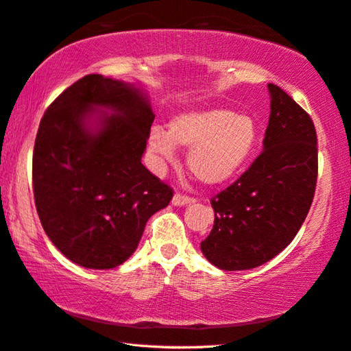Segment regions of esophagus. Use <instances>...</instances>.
Wrapping results in <instances>:
<instances>
[{
	"mask_svg": "<svg viewBox=\"0 0 351 351\" xmlns=\"http://www.w3.org/2000/svg\"><path fill=\"white\" fill-rule=\"evenodd\" d=\"M193 202H195V198L184 195V193H180V192H176L173 195V200H171V203H173L175 206H184V205H189V203H193Z\"/></svg>",
	"mask_w": 351,
	"mask_h": 351,
	"instance_id": "obj_1",
	"label": "esophagus"
}]
</instances>
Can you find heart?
Wrapping results in <instances>:
<instances>
[{"label": "heart", "instance_id": "b5f03b06", "mask_svg": "<svg viewBox=\"0 0 351 351\" xmlns=\"http://www.w3.org/2000/svg\"><path fill=\"white\" fill-rule=\"evenodd\" d=\"M254 119L227 108H206L182 113L170 123L169 134L156 128L149 149L160 160H173L175 145L192 148L187 164L192 175L209 186L237 176L257 145Z\"/></svg>", "mask_w": 351, "mask_h": 351}]
</instances>
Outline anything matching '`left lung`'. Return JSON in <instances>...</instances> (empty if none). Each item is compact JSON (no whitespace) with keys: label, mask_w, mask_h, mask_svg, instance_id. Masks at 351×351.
<instances>
[{"label":"left lung","mask_w":351,"mask_h":351,"mask_svg":"<svg viewBox=\"0 0 351 351\" xmlns=\"http://www.w3.org/2000/svg\"><path fill=\"white\" fill-rule=\"evenodd\" d=\"M271 113L263 151L244 173L211 198L214 226L202 252L223 271L252 269L289 245L309 213L318 151L312 118L269 83Z\"/></svg>","instance_id":"obj_1"}]
</instances>
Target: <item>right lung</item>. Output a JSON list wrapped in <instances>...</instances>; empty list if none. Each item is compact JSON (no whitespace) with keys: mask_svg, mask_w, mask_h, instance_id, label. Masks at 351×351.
Instances as JSON below:
<instances>
[{"mask_svg":"<svg viewBox=\"0 0 351 351\" xmlns=\"http://www.w3.org/2000/svg\"><path fill=\"white\" fill-rule=\"evenodd\" d=\"M153 121L138 88L99 74L62 91L40 119L33 151L36 209L55 247L83 268L124 263L148 219L173 197L142 164Z\"/></svg>","mask_w":351,"mask_h":351,"instance_id":"right-lung-1","label":"right lung"}]
</instances>
